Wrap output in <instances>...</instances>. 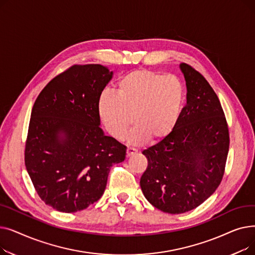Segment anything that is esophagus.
I'll use <instances>...</instances> for the list:
<instances>
[{
  "label": "esophagus",
  "mask_w": 255,
  "mask_h": 255,
  "mask_svg": "<svg viewBox=\"0 0 255 255\" xmlns=\"http://www.w3.org/2000/svg\"><path fill=\"white\" fill-rule=\"evenodd\" d=\"M137 151H136V149H134V148H127V156L128 157H130V156H132L133 154H135Z\"/></svg>",
  "instance_id": "34e87169"
}]
</instances>
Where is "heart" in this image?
Masks as SVG:
<instances>
[{"label": "heart", "instance_id": "obj_1", "mask_svg": "<svg viewBox=\"0 0 255 255\" xmlns=\"http://www.w3.org/2000/svg\"><path fill=\"white\" fill-rule=\"evenodd\" d=\"M185 100L181 80L151 70H135L122 76L116 94L105 91L98 100V114L110 134L120 139L132 123L127 135L131 143L148 137L159 140L175 129Z\"/></svg>", "mask_w": 255, "mask_h": 255}]
</instances>
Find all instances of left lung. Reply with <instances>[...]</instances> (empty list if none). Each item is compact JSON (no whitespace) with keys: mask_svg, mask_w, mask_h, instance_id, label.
Segmentation results:
<instances>
[{"mask_svg":"<svg viewBox=\"0 0 255 255\" xmlns=\"http://www.w3.org/2000/svg\"><path fill=\"white\" fill-rule=\"evenodd\" d=\"M180 69L187 103L169 135L142 151L148 167L140 178L144 197L164 213L202 205L223 178L230 134L220 101L207 79L188 64Z\"/></svg>","mask_w":255,"mask_h":255,"instance_id":"left-lung-1","label":"left lung"}]
</instances>
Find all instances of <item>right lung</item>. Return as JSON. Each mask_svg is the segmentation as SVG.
Segmentation results:
<instances>
[{"instance_id": "1", "label": "right lung", "mask_w": 255, "mask_h": 255, "mask_svg": "<svg viewBox=\"0 0 255 255\" xmlns=\"http://www.w3.org/2000/svg\"><path fill=\"white\" fill-rule=\"evenodd\" d=\"M113 71L99 64L74 65L39 94L32 109L24 163L43 202L74 213L102 196L111 167L126 146L100 128L98 100Z\"/></svg>"}]
</instances>
